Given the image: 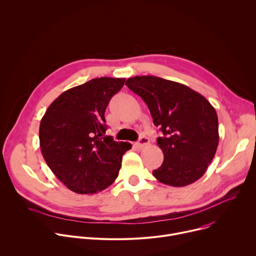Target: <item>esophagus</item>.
Masks as SVG:
<instances>
[{"instance_id":"34e87169","label":"esophagus","mask_w":256,"mask_h":256,"mask_svg":"<svg viewBox=\"0 0 256 256\" xmlns=\"http://www.w3.org/2000/svg\"><path fill=\"white\" fill-rule=\"evenodd\" d=\"M149 142H150V140H149L147 136H142L140 138V140L136 142V146H138V148L142 149V148L146 147V146H148Z\"/></svg>"}]
</instances>
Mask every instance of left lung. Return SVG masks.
<instances>
[{
  "instance_id": "left-lung-1",
  "label": "left lung",
  "mask_w": 256,
  "mask_h": 256,
  "mask_svg": "<svg viewBox=\"0 0 256 256\" xmlns=\"http://www.w3.org/2000/svg\"><path fill=\"white\" fill-rule=\"evenodd\" d=\"M126 85L148 105L163 134L157 144L164 161L153 171L154 177L175 188L194 184L206 171L218 144L214 108L190 87L159 77L136 76Z\"/></svg>"
}]
</instances>
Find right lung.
<instances>
[{
    "label": "right lung",
    "mask_w": 256,
    "mask_h": 256,
    "mask_svg": "<svg viewBox=\"0 0 256 256\" xmlns=\"http://www.w3.org/2000/svg\"><path fill=\"white\" fill-rule=\"evenodd\" d=\"M126 79L101 77L62 93L46 109L40 126L42 156L72 192L93 194L118 176L128 142L105 136L104 112Z\"/></svg>",
    "instance_id": "add662e5"
}]
</instances>
